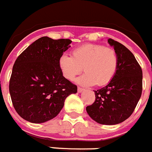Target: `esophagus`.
I'll return each mask as SVG.
<instances>
[{
	"label": "esophagus",
	"mask_w": 152,
	"mask_h": 152,
	"mask_svg": "<svg viewBox=\"0 0 152 152\" xmlns=\"http://www.w3.org/2000/svg\"><path fill=\"white\" fill-rule=\"evenodd\" d=\"M83 91H84V88H80V87H78V88H77V91H78L79 93L82 92Z\"/></svg>",
	"instance_id": "1"
}]
</instances>
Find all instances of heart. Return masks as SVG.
Returning <instances> with one entry per match:
<instances>
[{
  "mask_svg": "<svg viewBox=\"0 0 152 152\" xmlns=\"http://www.w3.org/2000/svg\"><path fill=\"white\" fill-rule=\"evenodd\" d=\"M119 59L112 48L98 44H85L71 51V57L62 54L59 66L64 77L74 81L82 70L85 74L78 83L85 86H103L114 78L118 69Z\"/></svg>",
  "mask_w": 152,
  "mask_h": 152,
  "instance_id": "obj_1",
  "label": "heart"
}]
</instances>
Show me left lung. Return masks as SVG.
I'll list each match as a JSON object with an SVG mask.
<instances>
[{
    "instance_id": "8db88e82",
    "label": "left lung",
    "mask_w": 152,
    "mask_h": 152,
    "mask_svg": "<svg viewBox=\"0 0 152 152\" xmlns=\"http://www.w3.org/2000/svg\"><path fill=\"white\" fill-rule=\"evenodd\" d=\"M118 55V69L109 84L94 91L95 100L87 106L89 116L102 124H117L132 115L142 92V70L134 54L121 43L109 38Z\"/></svg>"
}]
</instances>
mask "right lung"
Wrapping results in <instances>:
<instances>
[{
	"instance_id": "obj_1",
	"label": "right lung",
	"mask_w": 152,
	"mask_h": 152,
	"mask_svg": "<svg viewBox=\"0 0 152 152\" xmlns=\"http://www.w3.org/2000/svg\"><path fill=\"white\" fill-rule=\"evenodd\" d=\"M70 39H37L18 57L9 91L17 113L31 123H43L59 114L77 85L63 76L59 59L70 48Z\"/></svg>"
}]
</instances>
